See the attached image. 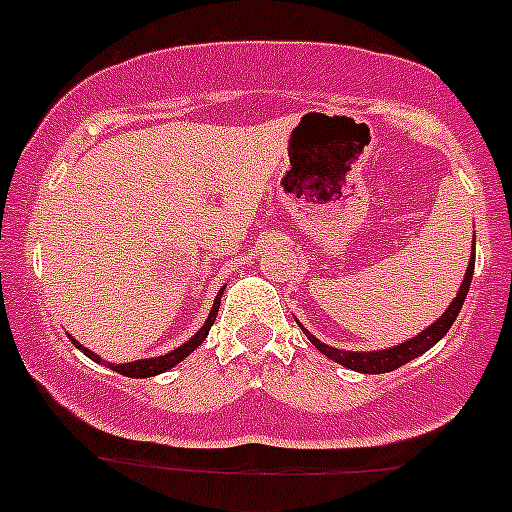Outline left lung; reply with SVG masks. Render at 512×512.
Segmentation results:
<instances>
[{
	"label": "left lung",
	"mask_w": 512,
	"mask_h": 512,
	"mask_svg": "<svg viewBox=\"0 0 512 512\" xmlns=\"http://www.w3.org/2000/svg\"><path fill=\"white\" fill-rule=\"evenodd\" d=\"M473 250H475V237H473ZM473 270H475V257L470 260L468 270H465V277H463V285H460L458 295H455V300L450 302L448 310L443 312V315L438 317V320L433 322L430 327H425L420 335H415L413 340H405L400 342V345L390 347V350H375V352H350V350H337V347H330L325 345V342L317 340L315 335H310V332L305 330L307 340L312 342V345L317 347V350L322 352V355H327L330 360L340 362V365L350 367V370H357V372H367V375H380V372H390V370H398L400 365H405V362L415 360V357H420L423 352H428L430 347L435 345V342H440L445 337V332L450 330V325L455 322V317H458L460 307H463L465 297H468V290H470V280H473Z\"/></svg>",
	"instance_id": "8db88e82"
}]
</instances>
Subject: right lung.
I'll return each instance as SVG.
<instances>
[{
  "instance_id": "obj_1",
  "label": "right lung",
  "mask_w": 512,
  "mask_h": 512,
  "mask_svg": "<svg viewBox=\"0 0 512 512\" xmlns=\"http://www.w3.org/2000/svg\"><path fill=\"white\" fill-rule=\"evenodd\" d=\"M222 290H225V287H222ZM222 290L217 292V297H215V305H212L210 315H207L205 325H202L200 330H197V335H192L190 340L185 342V345H180V347H177V350L167 352V355H160V357H147V360H135V362H122V365H114V362H104L102 357L97 355V352L87 350V347H82V345H79L77 340H72V342H74V345L79 347V350L84 352V355H87V357H92L94 362H104V365H109V370L119 372V375H127V377H152V375H160V372H167V370H170V367H175L177 362H182V360H185V357L190 355L192 350H197V347L202 345V340H205V337H207V332H210L212 322H215V317H217V310H220V297H222Z\"/></svg>"
}]
</instances>
